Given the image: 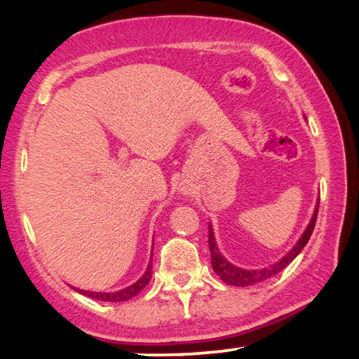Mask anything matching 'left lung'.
I'll list each match as a JSON object with an SVG mask.
<instances>
[{"label": "left lung", "mask_w": 359, "mask_h": 359, "mask_svg": "<svg viewBox=\"0 0 359 359\" xmlns=\"http://www.w3.org/2000/svg\"><path fill=\"white\" fill-rule=\"evenodd\" d=\"M317 214H318V203H317L316 212H313L312 219H311V224L307 225L306 232H304L302 237L299 238L296 247H294L291 252L286 255V257H283L281 259H279L276 264H271V266L263 268V269H242L238 266H233L232 263H229L227 259L220 255L217 243H215L214 233H212V227H210V224H209V252H210V263H212V269L225 284H230V286H238V287L252 286V284L266 281V279L276 276V274L279 271H283V269L286 268L287 264L291 263L292 259L302 252V248L307 245L309 238H311V235L313 232V227H316Z\"/></svg>", "instance_id": "8db88e82"}]
</instances>
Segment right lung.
Segmentation results:
<instances>
[{
	"label": "right lung",
	"instance_id": "1",
	"mask_svg": "<svg viewBox=\"0 0 359 359\" xmlns=\"http://www.w3.org/2000/svg\"><path fill=\"white\" fill-rule=\"evenodd\" d=\"M150 279H151V262L149 263V268H147L144 276H142L137 283L132 284V286L122 289V291H117V292H91V291H83V289H76V291L85 294V296L91 297V299H97V301L124 302V301H129V299H132V297H135L137 294H139L142 289H144L147 284L150 283Z\"/></svg>",
	"mask_w": 359,
	"mask_h": 359
}]
</instances>
